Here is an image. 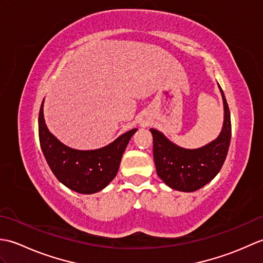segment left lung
<instances>
[{
    "instance_id": "8db88e82",
    "label": "left lung",
    "mask_w": 263,
    "mask_h": 263,
    "mask_svg": "<svg viewBox=\"0 0 263 263\" xmlns=\"http://www.w3.org/2000/svg\"><path fill=\"white\" fill-rule=\"evenodd\" d=\"M225 119L222 131L215 141L199 149H184L172 143L157 130L150 128L154 138V160L158 176L170 187L193 192L214 178L225 163L232 137L231 113L224 91Z\"/></svg>"
}]
</instances>
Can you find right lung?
Segmentation results:
<instances>
[{"label":"right lung","instance_id":"add662e5","mask_svg":"<svg viewBox=\"0 0 263 263\" xmlns=\"http://www.w3.org/2000/svg\"><path fill=\"white\" fill-rule=\"evenodd\" d=\"M43 104L44 102L38 116L39 142L55 177L66 187L82 194H91L107 186L116 176L123 153L137 128L124 133L104 148L71 149L47 130L43 115Z\"/></svg>","mask_w":263,"mask_h":263}]
</instances>
